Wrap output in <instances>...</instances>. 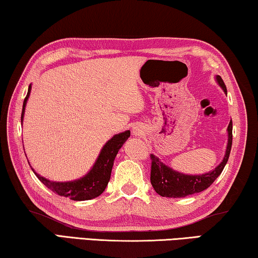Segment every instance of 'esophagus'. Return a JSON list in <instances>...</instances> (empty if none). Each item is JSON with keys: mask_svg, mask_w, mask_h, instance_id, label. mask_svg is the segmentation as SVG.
Masks as SVG:
<instances>
[{"mask_svg": "<svg viewBox=\"0 0 258 258\" xmlns=\"http://www.w3.org/2000/svg\"><path fill=\"white\" fill-rule=\"evenodd\" d=\"M133 134H134V136H141V134H142V130H141L140 127H134Z\"/></svg>", "mask_w": 258, "mask_h": 258, "instance_id": "1", "label": "esophagus"}]
</instances>
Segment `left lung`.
<instances>
[{
  "label": "left lung",
  "instance_id": "1",
  "mask_svg": "<svg viewBox=\"0 0 258 258\" xmlns=\"http://www.w3.org/2000/svg\"><path fill=\"white\" fill-rule=\"evenodd\" d=\"M217 81L220 84V87L227 94L225 82L222 81L220 76L217 75ZM228 144L227 149L222 162L219 166L213 169L212 171L206 172L204 175H184L182 172H177L172 170L166 164H163L159 160V157L155 155H151L152 167H151V183L156 191L162 197L169 198H182L186 196L198 194L206 190L207 187L211 186L215 179L219 177L222 170L227 163L230 149H232V141H233V122L230 120L228 125Z\"/></svg>",
  "mask_w": 258,
  "mask_h": 258
}]
</instances>
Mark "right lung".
Masks as SVG:
<instances>
[{
    "mask_svg": "<svg viewBox=\"0 0 258 258\" xmlns=\"http://www.w3.org/2000/svg\"><path fill=\"white\" fill-rule=\"evenodd\" d=\"M31 91V86L29 87L28 95L24 98V103H23V110L21 121H23V116H24V110L26 105V101H28ZM131 136L130 131H125V132L116 134L113 138H111L102 148L101 154H99L97 161H96L94 167L84 177L80 178L78 180H73V182H52L40 175L36 174V176L41 183L52 190L54 194L59 196H63V197H68L72 201H89V199H94L98 197L99 195L103 194L105 187L109 183L111 177V170H112L114 157L118 154V151L121 148V146L125 144V141L128 139ZM33 170V169H32Z\"/></svg>",
    "mask_w": 258,
    "mask_h": 258,
    "instance_id": "obj_1",
    "label": "right lung"
}]
</instances>
